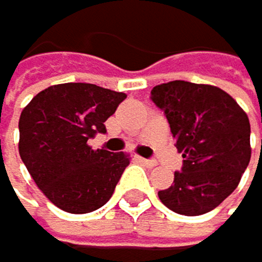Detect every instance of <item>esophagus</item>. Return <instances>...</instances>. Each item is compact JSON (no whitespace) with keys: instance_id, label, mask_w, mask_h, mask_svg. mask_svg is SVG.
<instances>
[{"instance_id":"esophagus-1","label":"esophagus","mask_w":262,"mask_h":262,"mask_svg":"<svg viewBox=\"0 0 262 262\" xmlns=\"http://www.w3.org/2000/svg\"><path fill=\"white\" fill-rule=\"evenodd\" d=\"M138 161H139L141 164L147 165V167H156V165H157L156 161H152V159H144V157H138Z\"/></svg>"}]
</instances>
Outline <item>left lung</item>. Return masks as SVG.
Returning <instances> with one entry per match:
<instances>
[{
  "mask_svg": "<svg viewBox=\"0 0 262 262\" xmlns=\"http://www.w3.org/2000/svg\"><path fill=\"white\" fill-rule=\"evenodd\" d=\"M151 100L184 157L172 185L159 190L161 202L179 215L211 211L238 187L251 159L248 115L222 88L184 80L154 86Z\"/></svg>",
  "mask_w": 262,
  "mask_h": 262,
  "instance_id": "8db88e82",
  "label": "left lung"
}]
</instances>
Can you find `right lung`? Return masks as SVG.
<instances>
[{
	"label": "right lung",
	"instance_id": "add662e5",
	"mask_svg": "<svg viewBox=\"0 0 262 262\" xmlns=\"http://www.w3.org/2000/svg\"><path fill=\"white\" fill-rule=\"evenodd\" d=\"M126 98L93 83L42 90L19 118V156L42 193L69 213H90L111 199L129 164L124 152L92 149L105 121Z\"/></svg>",
	"mask_w": 262,
	"mask_h": 262
}]
</instances>
